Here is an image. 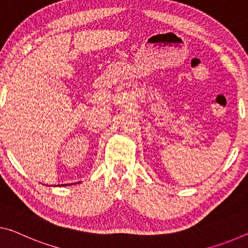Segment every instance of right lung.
<instances>
[{"label": "right lung", "instance_id": "add662e5", "mask_svg": "<svg viewBox=\"0 0 248 248\" xmlns=\"http://www.w3.org/2000/svg\"><path fill=\"white\" fill-rule=\"evenodd\" d=\"M79 183H81V182H79ZM64 185H65V184H63V185H59V186H64ZM72 185V184H71Z\"/></svg>", "mask_w": 248, "mask_h": 248}]
</instances>
